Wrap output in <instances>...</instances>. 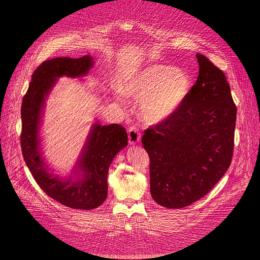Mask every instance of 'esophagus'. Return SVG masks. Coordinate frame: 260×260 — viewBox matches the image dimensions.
<instances>
[{
    "mask_svg": "<svg viewBox=\"0 0 260 260\" xmlns=\"http://www.w3.org/2000/svg\"><path fill=\"white\" fill-rule=\"evenodd\" d=\"M128 138H129V143L130 144H137L140 141L141 134H140L137 127H135V126L130 127L129 132H128Z\"/></svg>",
    "mask_w": 260,
    "mask_h": 260,
    "instance_id": "obj_1",
    "label": "esophagus"
}]
</instances>
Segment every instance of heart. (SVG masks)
Masks as SVG:
<instances>
[{
  "instance_id": "b5f03b06",
  "label": "heart",
  "mask_w": 260,
  "mask_h": 260,
  "mask_svg": "<svg viewBox=\"0 0 260 260\" xmlns=\"http://www.w3.org/2000/svg\"><path fill=\"white\" fill-rule=\"evenodd\" d=\"M190 89L191 81L184 71L163 64L149 65L124 85L127 95L141 99V116L150 124L170 117L184 102Z\"/></svg>"
}]
</instances>
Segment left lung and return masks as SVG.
<instances>
[{
	"mask_svg": "<svg viewBox=\"0 0 260 260\" xmlns=\"http://www.w3.org/2000/svg\"><path fill=\"white\" fill-rule=\"evenodd\" d=\"M196 58L199 74L184 102L142 136L152 198L167 208H182L205 196L233 156L237 109L230 86L207 57Z\"/></svg>",
	"mask_w": 260,
	"mask_h": 260,
	"instance_id": "8db88e82",
	"label": "left lung"
}]
</instances>
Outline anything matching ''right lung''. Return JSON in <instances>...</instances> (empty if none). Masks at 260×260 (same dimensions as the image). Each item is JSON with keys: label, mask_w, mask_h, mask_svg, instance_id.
<instances>
[{"label": "right lung", "mask_w": 260, "mask_h": 260, "mask_svg": "<svg viewBox=\"0 0 260 260\" xmlns=\"http://www.w3.org/2000/svg\"><path fill=\"white\" fill-rule=\"evenodd\" d=\"M93 66L92 57H59L44 61L34 71L21 107V148L24 160L41 189L54 200L75 209L90 210L100 206L108 194L107 174L116 154L127 146L125 128L118 124L101 126L95 123L79 159L83 176L74 182L53 177L45 167L40 153L39 125L44 102L56 78L81 77Z\"/></svg>", "instance_id": "obj_1"}]
</instances>
